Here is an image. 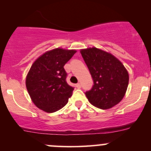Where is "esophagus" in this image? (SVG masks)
Masks as SVG:
<instances>
[{
  "mask_svg": "<svg viewBox=\"0 0 151 151\" xmlns=\"http://www.w3.org/2000/svg\"><path fill=\"white\" fill-rule=\"evenodd\" d=\"M76 86H77V88H81V84H80V83H77V84L76 85Z\"/></svg>",
  "mask_w": 151,
  "mask_h": 151,
  "instance_id": "34e87169",
  "label": "esophagus"
}]
</instances>
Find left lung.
<instances>
[{"mask_svg": "<svg viewBox=\"0 0 151 151\" xmlns=\"http://www.w3.org/2000/svg\"><path fill=\"white\" fill-rule=\"evenodd\" d=\"M89 69L93 86L85 93L91 104L102 109H110L124 97L129 76L123 64L111 53L96 47L80 50Z\"/></svg>", "mask_w": 151, "mask_h": 151, "instance_id": "8db88e82", "label": "left lung"}]
</instances>
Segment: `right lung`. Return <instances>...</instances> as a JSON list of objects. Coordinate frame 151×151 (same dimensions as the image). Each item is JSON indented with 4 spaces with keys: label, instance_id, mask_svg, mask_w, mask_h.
Returning a JSON list of instances; mask_svg holds the SVG:
<instances>
[{
    "label": "right lung",
    "instance_id": "1",
    "mask_svg": "<svg viewBox=\"0 0 151 151\" xmlns=\"http://www.w3.org/2000/svg\"><path fill=\"white\" fill-rule=\"evenodd\" d=\"M76 52L75 50L55 48L33 62L25 85L32 101L39 109L51 113L68 103L74 88L67 84L63 66Z\"/></svg>",
    "mask_w": 151,
    "mask_h": 151
}]
</instances>
